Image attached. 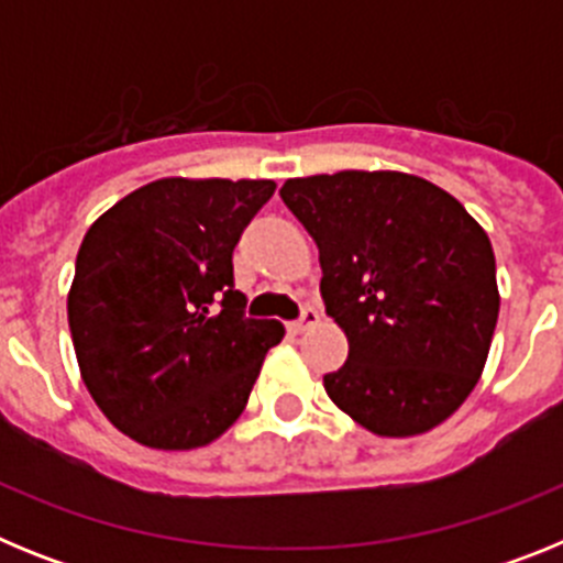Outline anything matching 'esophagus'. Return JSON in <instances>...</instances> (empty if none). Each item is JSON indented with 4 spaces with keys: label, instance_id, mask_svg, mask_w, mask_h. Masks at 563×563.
I'll list each match as a JSON object with an SVG mask.
<instances>
[{
    "label": "esophagus",
    "instance_id": "34e87169",
    "mask_svg": "<svg viewBox=\"0 0 563 563\" xmlns=\"http://www.w3.org/2000/svg\"><path fill=\"white\" fill-rule=\"evenodd\" d=\"M316 324H318V310L316 307H305V310H301V318L290 324V332L301 335V332H307L310 327H316Z\"/></svg>",
    "mask_w": 563,
    "mask_h": 563
}]
</instances>
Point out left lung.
I'll return each mask as SVG.
<instances>
[{
	"instance_id": "obj_1",
	"label": "left lung",
	"mask_w": 563,
	"mask_h": 563,
	"mask_svg": "<svg viewBox=\"0 0 563 563\" xmlns=\"http://www.w3.org/2000/svg\"><path fill=\"white\" fill-rule=\"evenodd\" d=\"M282 200L318 245L321 296L350 357L324 375L377 437L426 434L474 391L499 318L490 239L434 183L402 172L296 177Z\"/></svg>"
}]
</instances>
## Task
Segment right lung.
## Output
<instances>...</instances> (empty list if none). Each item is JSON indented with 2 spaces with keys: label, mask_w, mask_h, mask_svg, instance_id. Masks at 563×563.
<instances>
[{
  "label": "right lung",
  "mask_w": 563,
  "mask_h": 563,
  "mask_svg": "<svg viewBox=\"0 0 563 563\" xmlns=\"http://www.w3.org/2000/svg\"><path fill=\"white\" fill-rule=\"evenodd\" d=\"M273 191V180L163 177L89 225L69 332L84 386L134 442L202 449L245 411L285 327L245 318L233 247Z\"/></svg>",
  "instance_id": "1"
}]
</instances>
